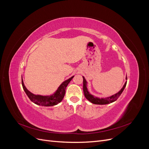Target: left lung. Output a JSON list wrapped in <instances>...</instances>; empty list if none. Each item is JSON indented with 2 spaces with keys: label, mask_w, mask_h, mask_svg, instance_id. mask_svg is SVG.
<instances>
[{
  "label": "left lung",
  "mask_w": 149,
  "mask_h": 149,
  "mask_svg": "<svg viewBox=\"0 0 149 149\" xmlns=\"http://www.w3.org/2000/svg\"><path fill=\"white\" fill-rule=\"evenodd\" d=\"M83 92H84V96L89 101H90L93 104H101V105L107 104L114 102L115 101L118 100V97L120 96L121 93L124 91V89L126 86V84H127V82H125L123 88H122L118 93H117L116 94H114V95H112L110 97H106V98H99L93 96L92 94H91L89 93L87 88V81H86L84 76H83ZM126 79H127V77H126Z\"/></svg>",
  "instance_id": "1"
}]
</instances>
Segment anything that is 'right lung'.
Here are the masks:
<instances>
[{"label": "right lung", "instance_id": "1", "mask_svg": "<svg viewBox=\"0 0 149 149\" xmlns=\"http://www.w3.org/2000/svg\"><path fill=\"white\" fill-rule=\"evenodd\" d=\"M74 76H72L68 79L65 81L62 84L58 87L56 92L52 95L50 96H41V95H35V94L31 93L25 86L23 79L22 78V84L23 86V89L25 91L26 95L28 96L31 101H32L36 104L42 106H53L58 104L63 99L65 94L66 88L71 81V80L73 78Z\"/></svg>", "mask_w": 149, "mask_h": 149}]
</instances>
